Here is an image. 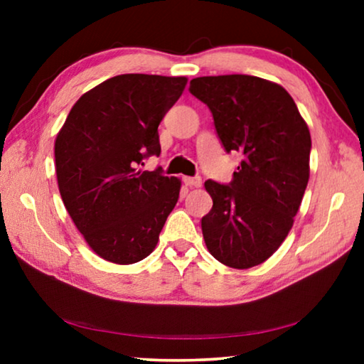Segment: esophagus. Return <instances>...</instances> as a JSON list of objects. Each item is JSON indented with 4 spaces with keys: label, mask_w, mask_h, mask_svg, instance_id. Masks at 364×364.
<instances>
[{
    "label": "esophagus",
    "mask_w": 364,
    "mask_h": 364,
    "mask_svg": "<svg viewBox=\"0 0 364 364\" xmlns=\"http://www.w3.org/2000/svg\"><path fill=\"white\" fill-rule=\"evenodd\" d=\"M183 183L188 187H200L202 178L200 177H183Z\"/></svg>",
    "instance_id": "1"
}]
</instances>
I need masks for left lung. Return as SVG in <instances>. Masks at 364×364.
Masks as SVG:
<instances>
[{"label":"left lung","mask_w":364,"mask_h":364,"mask_svg":"<svg viewBox=\"0 0 364 364\" xmlns=\"http://www.w3.org/2000/svg\"><path fill=\"white\" fill-rule=\"evenodd\" d=\"M188 89L210 109L225 151L243 156L228 186L205 182L213 205L202 218L203 240L223 265L257 267L293 227L310 178V131L290 94L267 79L203 76Z\"/></svg>","instance_id":"obj_1"}]
</instances>
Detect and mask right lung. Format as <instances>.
<instances>
[{
  "instance_id": "add662e5",
  "label": "right lung",
  "mask_w": 364,
  "mask_h": 364,
  "mask_svg": "<svg viewBox=\"0 0 364 364\" xmlns=\"http://www.w3.org/2000/svg\"><path fill=\"white\" fill-rule=\"evenodd\" d=\"M187 77L121 74L82 94L54 142L58 187L92 252L117 265L151 255L181 178L139 168L161 154L157 127Z\"/></svg>"
}]
</instances>
